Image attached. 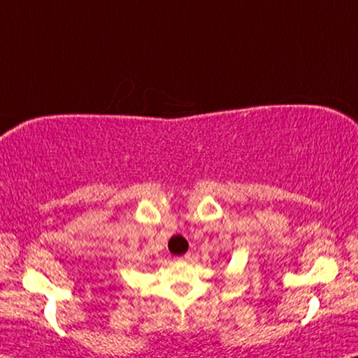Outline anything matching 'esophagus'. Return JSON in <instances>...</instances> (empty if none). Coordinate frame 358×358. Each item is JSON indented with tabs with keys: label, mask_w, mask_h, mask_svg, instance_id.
Returning a JSON list of instances; mask_svg holds the SVG:
<instances>
[{
	"label": "esophagus",
	"mask_w": 358,
	"mask_h": 358,
	"mask_svg": "<svg viewBox=\"0 0 358 358\" xmlns=\"http://www.w3.org/2000/svg\"><path fill=\"white\" fill-rule=\"evenodd\" d=\"M178 260H183V262H188V260H191V254L188 252V254H185V255H181V257L178 259Z\"/></svg>",
	"instance_id": "1"
}]
</instances>
